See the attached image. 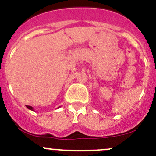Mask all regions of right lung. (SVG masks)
I'll return each mask as SVG.
<instances>
[{"instance_id": "add662e5", "label": "right lung", "mask_w": 156, "mask_h": 156, "mask_svg": "<svg viewBox=\"0 0 156 156\" xmlns=\"http://www.w3.org/2000/svg\"><path fill=\"white\" fill-rule=\"evenodd\" d=\"M26 106H27V108H28V109L32 110V111H35L34 108H33V107H32V106H30V105H26ZM59 107H60V106H59ZM59 107H58V108H59Z\"/></svg>"}]
</instances>
